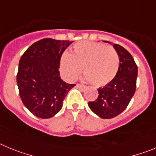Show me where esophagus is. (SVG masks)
<instances>
[{
  "instance_id": "esophagus-1",
  "label": "esophagus",
  "mask_w": 156,
  "mask_h": 156,
  "mask_svg": "<svg viewBox=\"0 0 156 156\" xmlns=\"http://www.w3.org/2000/svg\"><path fill=\"white\" fill-rule=\"evenodd\" d=\"M76 87L79 88V89H80L81 90H83L86 89L87 87L84 86V85H82V84H79V83H77L76 84Z\"/></svg>"
}]
</instances>
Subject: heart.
<instances>
[{
  "instance_id": "heart-1",
  "label": "heart",
  "mask_w": 156,
  "mask_h": 156,
  "mask_svg": "<svg viewBox=\"0 0 156 156\" xmlns=\"http://www.w3.org/2000/svg\"><path fill=\"white\" fill-rule=\"evenodd\" d=\"M119 56L111 46L100 43L80 41L73 46L71 54L63 52L59 68L63 76L73 80L80 73L82 66L85 79L98 87L111 82L118 73Z\"/></svg>"
}]
</instances>
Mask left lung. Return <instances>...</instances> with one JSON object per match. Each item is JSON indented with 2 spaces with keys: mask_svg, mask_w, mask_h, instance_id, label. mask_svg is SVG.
Wrapping results in <instances>:
<instances>
[{
  "mask_svg": "<svg viewBox=\"0 0 156 156\" xmlns=\"http://www.w3.org/2000/svg\"><path fill=\"white\" fill-rule=\"evenodd\" d=\"M113 48L120 60L118 73L109 83L98 89L96 100L88 102L91 111L102 119H112L124 111L136 90L137 66L133 58L120 45L114 44Z\"/></svg>",
  "mask_w": 156,
  "mask_h": 156,
  "instance_id": "1",
  "label": "left lung"
}]
</instances>
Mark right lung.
<instances>
[{
    "instance_id": "1",
    "label": "right lung",
    "mask_w": 156,
    "mask_h": 156,
    "mask_svg": "<svg viewBox=\"0 0 156 156\" xmlns=\"http://www.w3.org/2000/svg\"><path fill=\"white\" fill-rule=\"evenodd\" d=\"M73 41L45 38L31 45L19 60L17 84L22 101L29 111L48 119L62 108L63 100L75 84L62 80L60 58Z\"/></svg>"
}]
</instances>
